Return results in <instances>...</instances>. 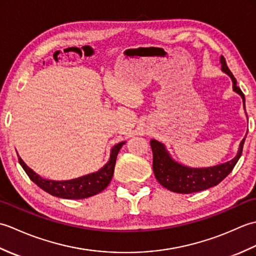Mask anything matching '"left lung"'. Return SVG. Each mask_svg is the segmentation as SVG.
<instances>
[{
  "mask_svg": "<svg viewBox=\"0 0 256 256\" xmlns=\"http://www.w3.org/2000/svg\"><path fill=\"white\" fill-rule=\"evenodd\" d=\"M220 62L222 72L229 76L232 80L233 91L241 96L244 110H246V99H244L243 92L236 86V80L234 76L230 72V69L228 68L224 56L220 57ZM246 138L241 140L234 158H232L229 162H226L224 164L204 168L188 167L182 164H179L178 162L172 160V157L168 153L164 144L156 140H150V148L152 150H153L154 175L162 187L177 194L197 192H201V190L216 186L234 168L238 158L242 155V150Z\"/></svg>",
  "mask_w": 256,
  "mask_h": 256,
  "instance_id": "8db88e82",
  "label": "left lung"
}]
</instances>
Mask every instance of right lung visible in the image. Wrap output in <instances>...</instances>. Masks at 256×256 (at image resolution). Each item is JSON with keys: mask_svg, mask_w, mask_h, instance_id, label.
<instances>
[{"mask_svg": "<svg viewBox=\"0 0 256 256\" xmlns=\"http://www.w3.org/2000/svg\"><path fill=\"white\" fill-rule=\"evenodd\" d=\"M124 144L125 142H121L113 146L111 150L110 160L101 170L96 172L88 174V175L70 179V180H50V179H45L30 170L20 157H18V162L27 174V176L38 187L45 190L46 192L64 199H84L101 192L102 190H104L108 186L114 172L116 156Z\"/></svg>", "mask_w": 256, "mask_h": 256, "instance_id": "add662e5", "label": "right lung"}]
</instances>
